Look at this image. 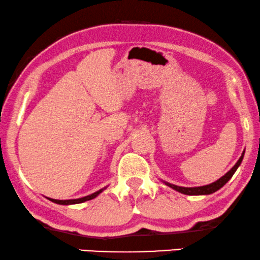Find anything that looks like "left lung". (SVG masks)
<instances>
[{
	"mask_svg": "<svg viewBox=\"0 0 260 260\" xmlns=\"http://www.w3.org/2000/svg\"><path fill=\"white\" fill-rule=\"evenodd\" d=\"M243 157H244V152L242 154V156L239 157V160L237 161V164H236L234 167H232L229 172H228L225 175H224L223 177H220L219 180H217L216 182H214V183L211 184H208V185H203V187H195V188H185V187H179V185H174V184H170V183H167V182H165L166 184L169 185L170 188L175 189L176 191H179L181 193H184V195H209V193H212L218 190V189H220L223 187L224 184L226 183L228 181H229L232 175H234L236 170H237V168L239 167V165L242 164L243 161Z\"/></svg>",
	"mask_w": 260,
	"mask_h": 260,
	"instance_id": "left-lung-1",
	"label": "left lung"
}]
</instances>
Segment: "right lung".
Listing matches in <instances>:
<instances>
[{"label":"right lung","mask_w":260,"mask_h":260,"mask_svg":"<svg viewBox=\"0 0 260 260\" xmlns=\"http://www.w3.org/2000/svg\"><path fill=\"white\" fill-rule=\"evenodd\" d=\"M104 189H100L99 191H95L93 192L92 195H88V196H85V197H81V199H77V200H53V199H49L50 201H52L53 203H57V204H64V205H69V204H77V203H83V202H86V201H90L92 199H94L99 195L100 192H102Z\"/></svg>","instance_id":"1"}]
</instances>
